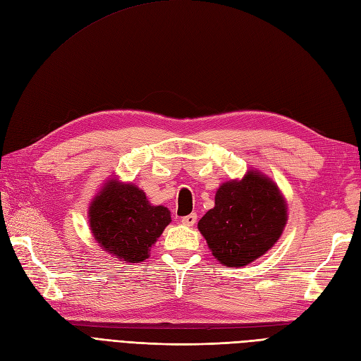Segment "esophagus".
I'll return each instance as SVG.
<instances>
[{"label":"esophagus","mask_w":361,"mask_h":361,"mask_svg":"<svg viewBox=\"0 0 361 361\" xmlns=\"http://www.w3.org/2000/svg\"><path fill=\"white\" fill-rule=\"evenodd\" d=\"M180 221H182L183 226L191 227V226L195 224V221H197V214H190V215H187V216H182Z\"/></svg>","instance_id":"esophagus-1"}]
</instances>
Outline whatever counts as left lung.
<instances>
[{
	"label": "left lung",
	"instance_id": "8db88e82",
	"mask_svg": "<svg viewBox=\"0 0 361 361\" xmlns=\"http://www.w3.org/2000/svg\"><path fill=\"white\" fill-rule=\"evenodd\" d=\"M286 223L288 203L277 183L251 169L220 185L197 227L220 264L241 268L274 247Z\"/></svg>",
	"mask_w": 361,
	"mask_h": 361
}]
</instances>
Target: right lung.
Returning a JSON list of instances; mask_svg holds the SVG:
<instances>
[{
  "label": "right lung",
  "mask_w": 361,
  "mask_h": 361,
  "mask_svg": "<svg viewBox=\"0 0 361 361\" xmlns=\"http://www.w3.org/2000/svg\"><path fill=\"white\" fill-rule=\"evenodd\" d=\"M87 214L94 241L126 264L149 259L152 245L171 223L166 206L152 204L143 190L114 174L102 183Z\"/></svg>",
  "instance_id": "add662e5"
}]
</instances>
